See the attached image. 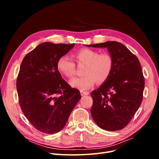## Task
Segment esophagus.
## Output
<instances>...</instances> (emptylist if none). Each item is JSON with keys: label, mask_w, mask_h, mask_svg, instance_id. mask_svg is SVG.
Listing matches in <instances>:
<instances>
[{"label": "esophagus", "mask_w": 159, "mask_h": 159, "mask_svg": "<svg viewBox=\"0 0 159 159\" xmlns=\"http://www.w3.org/2000/svg\"><path fill=\"white\" fill-rule=\"evenodd\" d=\"M80 95H81L82 96L88 95H89V92H88V91H80Z\"/></svg>", "instance_id": "1"}]
</instances>
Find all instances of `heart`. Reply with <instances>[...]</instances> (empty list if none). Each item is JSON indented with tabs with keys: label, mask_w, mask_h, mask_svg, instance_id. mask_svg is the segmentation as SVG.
<instances>
[{
	"label": "heart",
	"mask_w": 159,
	"mask_h": 159,
	"mask_svg": "<svg viewBox=\"0 0 159 159\" xmlns=\"http://www.w3.org/2000/svg\"><path fill=\"white\" fill-rule=\"evenodd\" d=\"M76 62L86 64L82 77L74 78L70 81V85L80 89L86 91L93 87L96 81L98 83L105 82L113 70V59L108 53H101L93 49H82L75 54ZM58 71L64 76L71 78L75 71L74 62L66 55L61 56L57 62Z\"/></svg>",
	"instance_id": "b5f03b06"
}]
</instances>
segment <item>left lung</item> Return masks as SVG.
<instances>
[{"instance_id":"obj_1","label":"left lung","mask_w":159,"mask_h":159,"mask_svg":"<svg viewBox=\"0 0 159 159\" xmlns=\"http://www.w3.org/2000/svg\"><path fill=\"white\" fill-rule=\"evenodd\" d=\"M86 46L107 48L113 62L109 78L91 92V116L104 130L122 129L143 101L145 83L139 61L126 46L116 41Z\"/></svg>"}]
</instances>
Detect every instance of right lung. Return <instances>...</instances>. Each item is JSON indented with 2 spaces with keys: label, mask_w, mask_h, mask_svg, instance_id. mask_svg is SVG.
I'll return each instance as SVG.
<instances>
[{
  "label": "right lung",
  "mask_w": 159,
  "mask_h": 159,
  "mask_svg": "<svg viewBox=\"0 0 159 159\" xmlns=\"http://www.w3.org/2000/svg\"><path fill=\"white\" fill-rule=\"evenodd\" d=\"M75 44L41 43L22 62L16 80L21 110L36 129L48 134L60 131L81 98L57 68L58 58L68 53Z\"/></svg>",
  "instance_id": "obj_1"
}]
</instances>
